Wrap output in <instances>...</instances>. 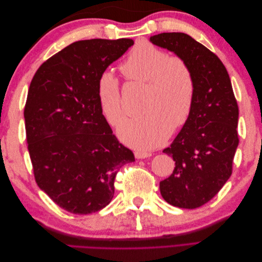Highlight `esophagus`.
<instances>
[{
  "label": "esophagus",
  "instance_id": "esophagus-1",
  "mask_svg": "<svg viewBox=\"0 0 262 262\" xmlns=\"http://www.w3.org/2000/svg\"><path fill=\"white\" fill-rule=\"evenodd\" d=\"M134 155H136L138 160H142V158H147L149 156H152V154L147 153V152H136L134 153Z\"/></svg>",
  "mask_w": 262,
  "mask_h": 262
}]
</instances>
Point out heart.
<instances>
[{"label": "heart", "mask_w": 262, "mask_h": 262, "mask_svg": "<svg viewBox=\"0 0 262 262\" xmlns=\"http://www.w3.org/2000/svg\"><path fill=\"white\" fill-rule=\"evenodd\" d=\"M123 74L137 82L147 83L145 114L126 119L118 128V137L136 149L148 150L163 144L189 119L193 107L195 82L188 63L168 57L148 41H139L121 66ZM100 110L107 121L117 125L124 118L120 85L112 70L101 72L97 82Z\"/></svg>", "instance_id": "heart-1"}]
</instances>
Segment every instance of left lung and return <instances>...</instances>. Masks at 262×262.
<instances>
[{
	"instance_id": "obj_1",
	"label": "left lung",
	"mask_w": 262,
	"mask_h": 262,
	"mask_svg": "<svg viewBox=\"0 0 262 262\" xmlns=\"http://www.w3.org/2000/svg\"><path fill=\"white\" fill-rule=\"evenodd\" d=\"M153 45L175 53L191 69L195 95L191 114L169 147L175 169L160 182L164 200L182 209L209 202L232 175L238 146V106L231 78L217 55L184 33H163Z\"/></svg>"
}]
</instances>
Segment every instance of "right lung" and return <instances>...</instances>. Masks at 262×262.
Listing matches in <instances>:
<instances>
[{
    "label": "right lung",
    "instance_id": "obj_1",
    "mask_svg": "<svg viewBox=\"0 0 262 262\" xmlns=\"http://www.w3.org/2000/svg\"><path fill=\"white\" fill-rule=\"evenodd\" d=\"M134 45L132 39L71 43L37 70L24 118L38 187L74 214L100 211L114 198V181L134 155L119 143L97 97L101 72Z\"/></svg>",
    "mask_w": 262,
    "mask_h": 262
}]
</instances>
